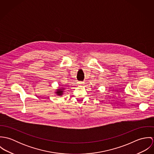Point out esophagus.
Masks as SVG:
<instances>
[{"label":"esophagus","instance_id":"esophagus-1","mask_svg":"<svg viewBox=\"0 0 154 154\" xmlns=\"http://www.w3.org/2000/svg\"><path fill=\"white\" fill-rule=\"evenodd\" d=\"M84 84L83 82H79V84H81V85H82V84Z\"/></svg>","mask_w":154,"mask_h":154}]
</instances>
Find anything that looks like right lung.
Here are the masks:
<instances>
[{
	"label": "right lung",
	"instance_id": "right-lung-1",
	"mask_svg": "<svg viewBox=\"0 0 154 154\" xmlns=\"http://www.w3.org/2000/svg\"><path fill=\"white\" fill-rule=\"evenodd\" d=\"M63 90L62 89H57V91L56 92V93L57 94V95H62L63 94Z\"/></svg>",
	"mask_w": 154,
	"mask_h": 154
}]
</instances>
